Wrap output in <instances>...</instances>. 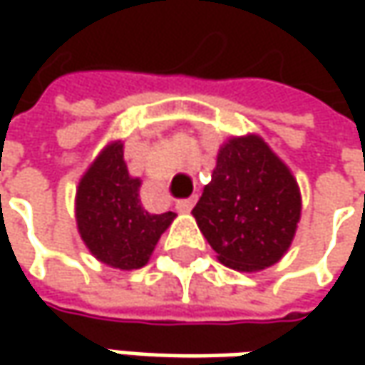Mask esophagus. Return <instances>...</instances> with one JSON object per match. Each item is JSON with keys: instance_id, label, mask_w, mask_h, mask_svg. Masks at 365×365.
Wrapping results in <instances>:
<instances>
[{"instance_id": "34e87169", "label": "esophagus", "mask_w": 365, "mask_h": 365, "mask_svg": "<svg viewBox=\"0 0 365 365\" xmlns=\"http://www.w3.org/2000/svg\"><path fill=\"white\" fill-rule=\"evenodd\" d=\"M195 201H197L195 197L185 199V201H178V203H176V211H178V213H190V209L195 207Z\"/></svg>"}]
</instances>
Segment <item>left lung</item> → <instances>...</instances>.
<instances>
[{"label":"left lung","instance_id":"left-lung-1","mask_svg":"<svg viewBox=\"0 0 365 365\" xmlns=\"http://www.w3.org/2000/svg\"><path fill=\"white\" fill-rule=\"evenodd\" d=\"M302 211L288 164L258 133L230 135L192 217L217 259L237 272H259L284 258Z\"/></svg>","mask_w":365,"mask_h":365}]
</instances>
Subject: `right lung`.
Masks as SVG:
<instances>
[{
    "instance_id": "right-lung-1",
    "label": "right lung",
    "mask_w": 365,
    "mask_h": 365,
    "mask_svg": "<svg viewBox=\"0 0 365 365\" xmlns=\"http://www.w3.org/2000/svg\"><path fill=\"white\" fill-rule=\"evenodd\" d=\"M142 180L130 175L123 140L107 142L78 178L75 221L93 258L115 270L146 266L176 213H150L140 201Z\"/></svg>"
}]
</instances>
